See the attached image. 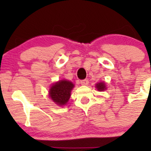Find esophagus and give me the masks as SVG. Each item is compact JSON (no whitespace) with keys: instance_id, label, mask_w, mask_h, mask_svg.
<instances>
[{"instance_id":"esophagus-1","label":"esophagus","mask_w":151,"mask_h":151,"mask_svg":"<svg viewBox=\"0 0 151 151\" xmlns=\"http://www.w3.org/2000/svg\"><path fill=\"white\" fill-rule=\"evenodd\" d=\"M88 83H89V82H88V80H86V79H85V80H80V84L82 85H87L88 84Z\"/></svg>"}]
</instances>
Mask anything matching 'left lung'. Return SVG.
I'll list each match as a JSON object with an SVG mask.
<instances>
[{"mask_svg":"<svg viewBox=\"0 0 151 151\" xmlns=\"http://www.w3.org/2000/svg\"><path fill=\"white\" fill-rule=\"evenodd\" d=\"M96 88L97 90H99V91H104L106 88H105V84L104 83H97L96 85Z\"/></svg>","mask_w":151,"mask_h":151,"instance_id":"left-lung-1","label":"left lung"}]
</instances>
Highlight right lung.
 <instances>
[{
	"mask_svg": "<svg viewBox=\"0 0 151 151\" xmlns=\"http://www.w3.org/2000/svg\"><path fill=\"white\" fill-rule=\"evenodd\" d=\"M74 88L72 83L67 80H61L52 85L50 90V97L59 106L66 104L71 96V91Z\"/></svg>",
	"mask_w": 151,
	"mask_h": 151,
	"instance_id": "1",
	"label": "right lung"
}]
</instances>
